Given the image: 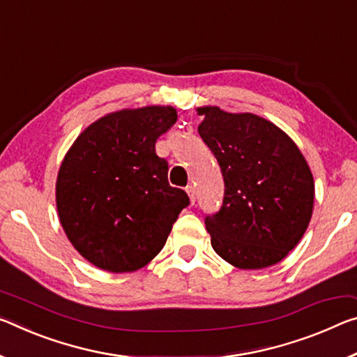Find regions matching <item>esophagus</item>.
I'll use <instances>...</instances> for the list:
<instances>
[{
    "mask_svg": "<svg viewBox=\"0 0 357 357\" xmlns=\"http://www.w3.org/2000/svg\"><path fill=\"white\" fill-rule=\"evenodd\" d=\"M185 192H188V195H189L190 202L194 203V202H195V189L192 188V185H188V188H185Z\"/></svg>",
    "mask_w": 357,
    "mask_h": 357,
    "instance_id": "esophagus-1",
    "label": "esophagus"
}]
</instances>
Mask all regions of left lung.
<instances>
[{
    "label": "left lung",
    "mask_w": 357,
    "mask_h": 357,
    "mask_svg": "<svg viewBox=\"0 0 357 357\" xmlns=\"http://www.w3.org/2000/svg\"><path fill=\"white\" fill-rule=\"evenodd\" d=\"M199 133L216 157L224 200L205 218L211 246L229 264L259 270L278 264L307 230L314 202L313 174L296 143L275 123L216 106Z\"/></svg>",
    "instance_id": "obj_1"
}]
</instances>
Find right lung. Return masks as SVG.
I'll return each instance as SVG.
<instances>
[{
    "instance_id": "1",
    "label": "right lung",
    "mask_w": 357,
    "mask_h": 357,
    "mask_svg": "<svg viewBox=\"0 0 357 357\" xmlns=\"http://www.w3.org/2000/svg\"><path fill=\"white\" fill-rule=\"evenodd\" d=\"M172 106L122 109L79 135L56 178L61 227L82 257L112 273L135 271L165 246L190 200L168 183L155 141L176 123Z\"/></svg>"
}]
</instances>
